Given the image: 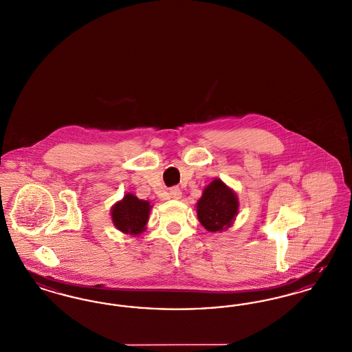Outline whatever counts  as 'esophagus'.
<instances>
[{"label": "esophagus", "instance_id": "1", "mask_svg": "<svg viewBox=\"0 0 352 352\" xmlns=\"http://www.w3.org/2000/svg\"><path fill=\"white\" fill-rule=\"evenodd\" d=\"M169 194L170 197H171V199H175V200H178V199L182 197V191H181L178 187L170 188Z\"/></svg>", "mask_w": 352, "mask_h": 352}]
</instances>
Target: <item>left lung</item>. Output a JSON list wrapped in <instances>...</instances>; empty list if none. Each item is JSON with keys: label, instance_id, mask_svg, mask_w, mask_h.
<instances>
[{"label": "left lung", "instance_id": "1", "mask_svg": "<svg viewBox=\"0 0 352 352\" xmlns=\"http://www.w3.org/2000/svg\"><path fill=\"white\" fill-rule=\"evenodd\" d=\"M239 197L221 179H213L197 200V219L208 232H223L239 213Z\"/></svg>", "mask_w": 352, "mask_h": 352}]
</instances>
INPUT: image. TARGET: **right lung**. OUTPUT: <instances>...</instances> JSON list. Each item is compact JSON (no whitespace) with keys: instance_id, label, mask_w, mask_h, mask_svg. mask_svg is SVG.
<instances>
[{"instance_id":"add662e5","label":"right lung","mask_w":352,"mask_h":352,"mask_svg":"<svg viewBox=\"0 0 352 352\" xmlns=\"http://www.w3.org/2000/svg\"><path fill=\"white\" fill-rule=\"evenodd\" d=\"M151 208L149 201L128 192L111 208L113 226L124 234L139 236L145 230Z\"/></svg>"}]
</instances>
